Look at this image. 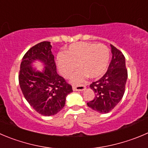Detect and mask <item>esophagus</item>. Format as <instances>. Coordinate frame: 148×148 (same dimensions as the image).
<instances>
[{
	"mask_svg": "<svg viewBox=\"0 0 148 148\" xmlns=\"http://www.w3.org/2000/svg\"><path fill=\"white\" fill-rule=\"evenodd\" d=\"M85 85H78V86H73V91H84L86 89Z\"/></svg>",
	"mask_w": 148,
	"mask_h": 148,
	"instance_id": "34e87169",
	"label": "esophagus"
}]
</instances>
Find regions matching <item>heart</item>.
Returning a JSON list of instances; mask_svg holds the SVG:
<instances>
[{"instance_id":"b5f03b06","label":"heart","mask_w":148,"mask_h":148,"mask_svg":"<svg viewBox=\"0 0 148 148\" xmlns=\"http://www.w3.org/2000/svg\"><path fill=\"white\" fill-rule=\"evenodd\" d=\"M110 60V51L105 45L79 42L70 45L64 54L57 57V64L63 77L67 78L77 67L81 68L72 77L73 83L84 81L87 75L96 78L103 75Z\"/></svg>"}]
</instances>
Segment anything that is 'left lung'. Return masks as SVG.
Wrapping results in <instances>:
<instances>
[{"label":"left lung","instance_id":"left-lung-1","mask_svg":"<svg viewBox=\"0 0 148 148\" xmlns=\"http://www.w3.org/2000/svg\"><path fill=\"white\" fill-rule=\"evenodd\" d=\"M110 46L112 60L106 73L89 86L95 96L87 105L100 113L109 112L121 100L128 78L124 56L115 46Z\"/></svg>","mask_w":148,"mask_h":148}]
</instances>
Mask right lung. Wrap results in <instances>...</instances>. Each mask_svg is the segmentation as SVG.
<instances>
[{
  "label": "right lung",
  "instance_id": "obj_1",
  "mask_svg": "<svg viewBox=\"0 0 148 148\" xmlns=\"http://www.w3.org/2000/svg\"><path fill=\"white\" fill-rule=\"evenodd\" d=\"M51 45L43 41L35 45L24 55L20 64L19 83L28 103L44 116L54 115L65 105L66 97L73 88L57 73ZM39 61L45 68L42 71L32 67Z\"/></svg>",
  "mask_w": 148,
  "mask_h": 148
}]
</instances>
